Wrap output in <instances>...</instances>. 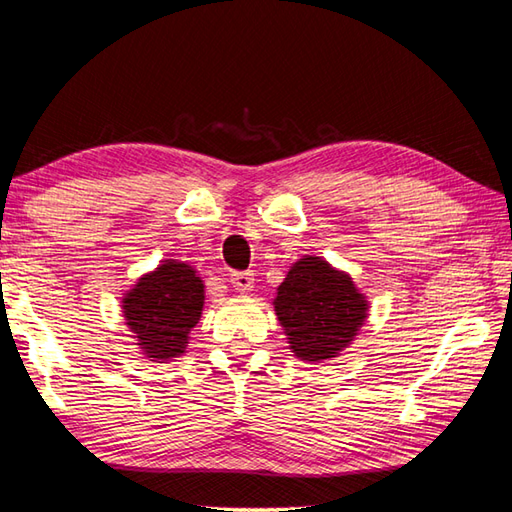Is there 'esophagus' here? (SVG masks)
Returning <instances> with one entry per match:
<instances>
[{"instance_id": "obj_1", "label": "esophagus", "mask_w": 512, "mask_h": 512, "mask_svg": "<svg viewBox=\"0 0 512 512\" xmlns=\"http://www.w3.org/2000/svg\"><path fill=\"white\" fill-rule=\"evenodd\" d=\"M230 284L237 290H242V293H250V290L255 288V277L250 270H233V273H230Z\"/></svg>"}]
</instances>
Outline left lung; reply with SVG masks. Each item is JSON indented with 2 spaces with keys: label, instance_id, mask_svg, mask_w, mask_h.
I'll list each match as a JSON object with an SVG mask.
<instances>
[{
  "label": "left lung",
  "instance_id": "left-lung-1",
  "mask_svg": "<svg viewBox=\"0 0 512 512\" xmlns=\"http://www.w3.org/2000/svg\"><path fill=\"white\" fill-rule=\"evenodd\" d=\"M273 304L295 357L306 362L337 357L368 315L366 297L353 279L313 255L290 266Z\"/></svg>",
  "mask_w": 512,
  "mask_h": 512
}]
</instances>
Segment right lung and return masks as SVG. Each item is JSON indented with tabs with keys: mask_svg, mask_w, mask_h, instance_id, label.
I'll use <instances>...</instances> for the list:
<instances>
[{
	"mask_svg": "<svg viewBox=\"0 0 512 512\" xmlns=\"http://www.w3.org/2000/svg\"><path fill=\"white\" fill-rule=\"evenodd\" d=\"M126 326L150 362H168L186 350L190 328L204 308V284L197 270L166 259L122 299Z\"/></svg>",
	"mask_w": 512,
	"mask_h": 512,
	"instance_id": "1",
	"label": "right lung"
}]
</instances>
